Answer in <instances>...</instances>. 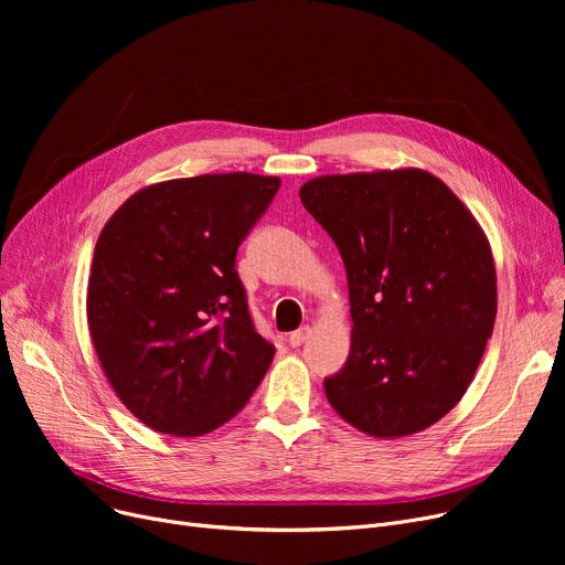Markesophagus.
Segmentation results:
<instances>
[{"mask_svg": "<svg viewBox=\"0 0 565 565\" xmlns=\"http://www.w3.org/2000/svg\"><path fill=\"white\" fill-rule=\"evenodd\" d=\"M307 339H309V328H302V330L292 332V334L288 337V345H290V348H300Z\"/></svg>", "mask_w": 565, "mask_h": 565, "instance_id": "34e87169", "label": "esophagus"}]
</instances>
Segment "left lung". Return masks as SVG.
<instances>
[{
  "instance_id": "8db88e82",
  "label": "left lung",
  "mask_w": 565,
  "mask_h": 565,
  "mask_svg": "<svg viewBox=\"0 0 565 565\" xmlns=\"http://www.w3.org/2000/svg\"><path fill=\"white\" fill-rule=\"evenodd\" d=\"M300 199L348 273L352 343L324 377L341 417L375 437L419 433L456 407L497 316L490 245L422 169L322 175Z\"/></svg>"
}]
</instances>
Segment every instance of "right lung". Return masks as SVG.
<instances>
[{"instance_id":"add662e5","label":"right lung","mask_w":565,"mask_h":565,"mask_svg":"<svg viewBox=\"0 0 565 565\" xmlns=\"http://www.w3.org/2000/svg\"><path fill=\"white\" fill-rule=\"evenodd\" d=\"M281 181L178 178L130 196L105 224L86 316L116 396L148 428L199 437L241 412L273 362L235 254Z\"/></svg>"}]
</instances>
